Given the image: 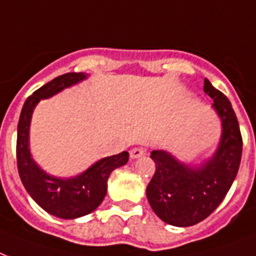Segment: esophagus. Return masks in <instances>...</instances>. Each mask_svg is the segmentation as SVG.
Instances as JSON below:
<instances>
[{
    "label": "esophagus",
    "instance_id": "34e87169",
    "mask_svg": "<svg viewBox=\"0 0 256 256\" xmlns=\"http://www.w3.org/2000/svg\"><path fill=\"white\" fill-rule=\"evenodd\" d=\"M146 150L142 149V148H134V149L130 150V157L132 158H140L142 156H145Z\"/></svg>",
    "mask_w": 256,
    "mask_h": 256
}]
</instances>
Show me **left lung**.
I'll use <instances>...</instances> for the list:
<instances>
[{"label":"left lung","mask_w":256,"mask_h":256,"mask_svg":"<svg viewBox=\"0 0 256 256\" xmlns=\"http://www.w3.org/2000/svg\"><path fill=\"white\" fill-rule=\"evenodd\" d=\"M204 92L214 99L223 124L222 141L214 157L193 169L162 150H153L150 156L156 172L146 196L154 214L176 227H189L206 219L224 200L240 165L243 140L231 102L208 79L204 80Z\"/></svg>","instance_id":"left-lung-1"}]
</instances>
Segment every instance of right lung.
<instances>
[{
    "label": "right lung",
    "instance_id": "obj_1",
    "mask_svg": "<svg viewBox=\"0 0 256 256\" xmlns=\"http://www.w3.org/2000/svg\"><path fill=\"white\" fill-rule=\"evenodd\" d=\"M83 79H86L83 72H68L36 90L25 100L17 126L16 156L20 178L26 192L42 210L62 219H76L96 210L106 196L107 178L111 172L124 165L128 160V152H122L98 161L75 178L62 180L44 173L30 157L29 124L37 102Z\"/></svg>",
    "mask_w": 256,
    "mask_h": 256
}]
</instances>
